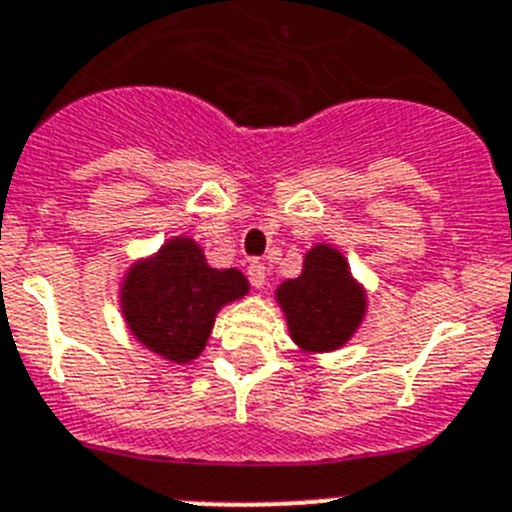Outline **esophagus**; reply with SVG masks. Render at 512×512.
Instances as JSON below:
<instances>
[{
	"instance_id": "esophagus-1",
	"label": "esophagus",
	"mask_w": 512,
	"mask_h": 512,
	"mask_svg": "<svg viewBox=\"0 0 512 512\" xmlns=\"http://www.w3.org/2000/svg\"><path fill=\"white\" fill-rule=\"evenodd\" d=\"M248 281H251L253 287L256 289H261L266 284V266L261 264V261H251V264H248Z\"/></svg>"
}]
</instances>
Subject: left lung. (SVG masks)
Masks as SVG:
<instances>
[{"mask_svg":"<svg viewBox=\"0 0 512 512\" xmlns=\"http://www.w3.org/2000/svg\"><path fill=\"white\" fill-rule=\"evenodd\" d=\"M287 314L292 340L302 350H337L353 337L365 314V294L348 271V261L330 246H314L304 256L297 279L276 289Z\"/></svg>","mask_w":512,"mask_h":512,"instance_id":"8db88e82","label":"left lung"}]
</instances>
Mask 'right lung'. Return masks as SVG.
<instances>
[{
    "label": "right lung",
    "instance_id": "add662e5",
    "mask_svg": "<svg viewBox=\"0 0 512 512\" xmlns=\"http://www.w3.org/2000/svg\"><path fill=\"white\" fill-rule=\"evenodd\" d=\"M246 292L241 271L210 269L198 243L175 238L157 256L131 266L121 287V309L144 348L190 363L203 353L218 309Z\"/></svg>",
    "mask_w": 512,
    "mask_h": 512
}]
</instances>
